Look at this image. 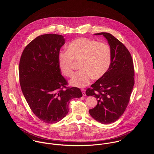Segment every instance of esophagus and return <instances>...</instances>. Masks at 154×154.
Masks as SVG:
<instances>
[{
	"mask_svg": "<svg viewBox=\"0 0 154 154\" xmlns=\"http://www.w3.org/2000/svg\"><path fill=\"white\" fill-rule=\"evenodd\" d=\"M81 91H82V95H83V96H85V95H86V94H85V89H81Z\"/></svg>",
	"mask_w": 154,
	"mask_h": 154,
	"instance_id": "34e87169",
	"label": "esophagus"
}]
</instances>
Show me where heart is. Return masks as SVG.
<instances>
[{"instance_id":"1","label":"heart","mask_w":154,"mask_h":154,"mask_svg":"<svg viewBox=\"0 0 154 154\" xmlns=\"http://www.w3.org/2000/svg\"><path fill=\"white\" fill-rule=\"evenodd\" d=\"M74 61H80L81 69L70 80L74 87L82 88L88 85L91 79H98L108 71L111 62L110 46L87 38H79L70 43L67 51L58 55V64L61 72L66 76L74 74Z\"/></svg>"}]
</instances>
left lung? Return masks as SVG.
I'll return each instance as SVG.
<instances>
[{
    "label": "left lung",
    "instance_id": "obj_1",
    "mask_svg": "<svg viewBox=\"0 0 154 154\" xmlns=\"http://www.w3.org/2000/svg\"><path fill=\"white\" fill-rule=\"evenodd\" d=\"M103 35L110 45L111 62L107 73L86 91L87 96L97 99L95 107L89 110L91 117L103 124H110L124 113L134 84L132 56L125 45L108 32Z\"/></svg>",
    "mask_w": 154,
    "mask_h": 154
}]
</instances>
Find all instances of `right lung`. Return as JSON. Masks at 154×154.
Returning a JSON list of instances; mask_svg holds the SVG:
<instances>
[{"label": "right lung", "instance_id": "obj_1", "mask_svg": "<svg viewBox=\"0 0 154 154\" xmlns=\"http://www.w3.org/2000/svg\"><path fill=\"white\" fill-rule=\"evenodd\" d=\"M64 37L54 34L40 35L24 48L19 65L20 82L23 96L34 114L42 121L54 123L69 112V104L82 93L67 87L58 64Z\"/></svg>", "mask_w": 154, "mask_h": 154}]
</instances>
